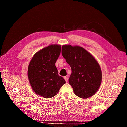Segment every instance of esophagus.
Instances as JSON below:
<instances>
[{
	"label": "esophagus",
	"mask_w": 127,
	"mask_h": 127,
	"mask_svg": "<svg viewBox=\"0 0 127 127\" xmlns=\"http://www.w3.org/2000/svg\"><path fill=\"white\" fill-rule=\"evenodd\" d=\"M64 78L65 80V81H66V82H68V77L67 76H64Z\"/></svg>",
	"instance_id": "esophagus-1"
}]
</instances>
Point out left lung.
I'll use <instances>...</instances> for the list:
<instances>
[{
  "label": "left lung",
  "instance_id": "1",
  "mask_svg": "<svg viewBox=\"0 0 127 127\" xmlns=\"http://www.w3.org/2000/svg\"><path fill=\"white\" fill-rule=\"evenodd\" d=\"M62 54L71 67L68 81L75 95L87 99L95 94L101 83L102 71L95 58L83 47L70 45L62 46Z\"/></svg>",
  "mask_w": 127,
  "mask_h": 127
}]
</instances>
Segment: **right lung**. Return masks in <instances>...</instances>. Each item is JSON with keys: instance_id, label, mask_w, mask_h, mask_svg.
<instances>
[{"instance_id": "right-lung-1", "label": "right lung", "mask_w": 127, "mask_h": 127, "mask_svg": "<svg viewBox=\"0 0 127 127\" xmlns=\"http://www.w3.org/2000/svg\"><path fill=\"white\" fill-rule=\"evenodd\" d=\"M59 45H51L35 53L28 67L27 75L34 91L45 98L57 95L66 82L59 76L55 62L61 53Z\"/></svg>"}]
</instances>
